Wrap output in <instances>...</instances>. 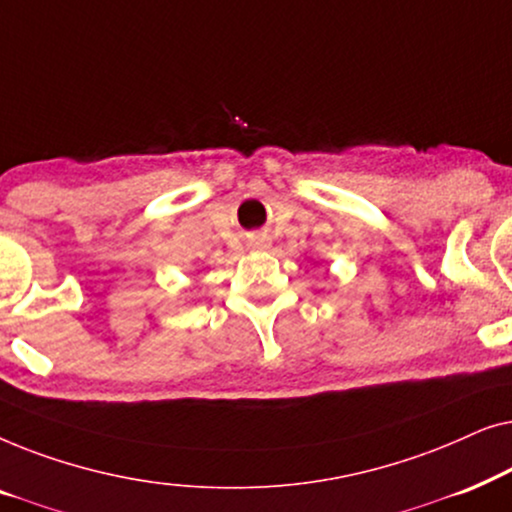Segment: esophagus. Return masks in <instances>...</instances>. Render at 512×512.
Instances as JSON below:
<instances>
[{
    "label": "esophagus",
    "mask_w": 512,
    "mask_h": 512,
    "mask_svg": "<svg viewBox=\"0 0 512 512\" xmlns=\"http://www.w3.org/2000/svg\"><path fill=\"white\" fill-rule=\"evenodd\" d=\"M258 242H261V247H265V244H268V237H265V235H258Z\"/></svg>",
    "instance_id": "esophagus-1"
}]
</instances>
